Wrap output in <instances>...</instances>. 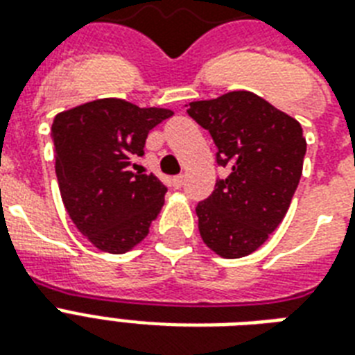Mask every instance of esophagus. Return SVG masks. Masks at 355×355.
<instances>
[{
    "label": "esophagus",
    "mask_w": 355,
    "mask_h": 355,
    "mask_svg": "<svg viewBox=\"0 0 355 355\" xmlns=\"http://www.w3.org/2000/svg\"><path fill=\"white\" fill-rule=\"evenodd\" d=\"M184 180H186V177L184 175H177V177H173V188H182L184 186Z\"/></svg>",
    "instance_id": "esophagus-1"
}]
</instances>
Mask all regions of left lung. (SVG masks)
I'll return each instance as SVG.
<instances>
[{
  "label": "left lung",
  "mask_w": 355,
  "mask_h": 355,
  "mask_svg": "<svg viewBox=\"0 0 355 355\" xmlns=\"http://www.w3.org/2000/svg\"><path fill=\"white\" fill-rule=\"evenodd\" d=\"M228 171L197 205L202 241L223 258H243L275 232L302 177L306 138L297 119L252 92L189 103Z\"/></svg>",
  "instance_id": "8db88e82"
}]
</instances>
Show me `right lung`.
I'll return each mask as SVG.
<instances>
[{"label": "right lung", "instance_id": "1", "mask_svg": "<svg viewBox=\"0 0 355 355\" xmlns=\"http://www.w3.org/2000/svg\"><path fill=\"white\" fill-rule=\"evenodd\" d=\"M167 108H139L105 97L55 116V171L66 211L99 250L136 247L164 206L167 188L134 171L149 130L171 118Z\"/></svg>", "mask_w": 355, "mask_h": 355}]
</instances>
